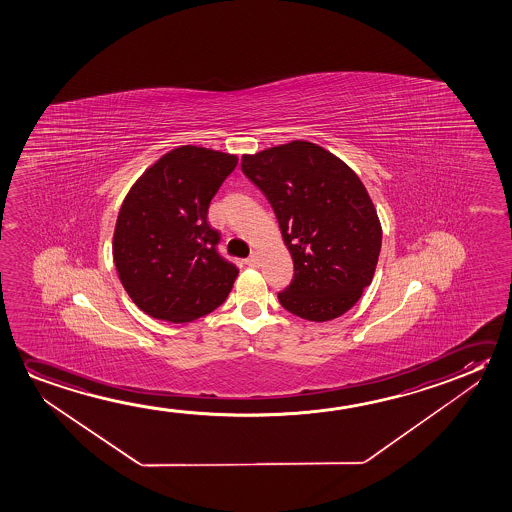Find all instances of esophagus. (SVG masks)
I'll return each instance as SVG.
<instances>
[{"mask_svg":"<svg viewBox=\"0 0 512 512\" xmlns=\"http://www.w3.org/2000/svg\"><path fill=\"white\" fill-rule=\"evenodd\" d=\"M258 263H260V252L252 251L251 256L247 258V265H251V267H258Z\"/></svg>","mask_w":512,"mask_h":512,"instance_id":"esophagus-1","label":"esophagus"}]
</instances>
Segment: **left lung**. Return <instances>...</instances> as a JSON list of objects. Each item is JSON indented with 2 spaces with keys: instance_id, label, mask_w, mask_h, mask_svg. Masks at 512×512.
I'll return each instance as SVG.
<instances>
[{
  "instance_id": "obj_1",
  "label": "left lung",
  "mask_w": 512,
  "mask_h": 512,
  "mask_svg": "<svg viewBox=\"0 0 512 512\" xmlns=\"http://www.w3.org/2000/svg\"><path fill=\"white\" fill-rule=\"evenodd\" d=\"M242 171L274 208L293 281L279 302L309 322L347 313L374 279L382 228L363 181L309 140L242 156Z\"/></svg>"
}]
</instances>
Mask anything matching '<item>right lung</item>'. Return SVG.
Instances as JSON below:
<instances>
[{
    "instance_id": "obj_1",
    "label": "right lung",
    "mask_w": 512,
    "mask_h": 512,
    "mask_svg": "<svg viewBox=\"0 0 512 512\" xmlns=\"http://www.w3.org/2000/svg\"><path fill=\"white\" fill-rule=\"evenodd\" d=\"M238 156L181 146L131 185L115 222L114 263L131 301L149 317L192 322L226 301L238 268L222 260L208 208Z\"/></svg>"
}]
</instances>
